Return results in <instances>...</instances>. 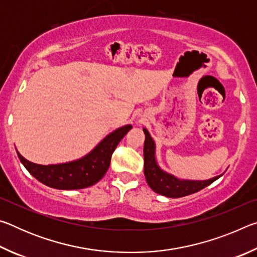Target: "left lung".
I'll return each instance as SVG.
<instances>
[{"mask_svg": "<svg viewBox=\"0 0 257 257\" xmlns=\"http://www.w3.org/2000/svg\"><path fill=\"white\" fill-rule=\"evenodd\" d=\"M145 134L144 143V175L149 186L156 194L163 195L165 197L178 198L187 195L194 194L196 191L205 188L212 182L219 179L223 175L213 177L207 180H190L179 179L171 173L162 170L156 161L155 151L156 145L154 139L146 128H143Z\"/></svg>", "mask_w": 257, "mask_h": 257, "instance_id": "8db88e82", "label": "left lung"}]
</instances>
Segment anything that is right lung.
Segmentation results:
<instances>
[{
	"label": "right lung",
	"instance_id": "1",
	"mask_svg": "<svg viewBox=\"0 0 257 257\" xmlns=\"http://www.w3.org/2000/svg\"><path fill=\"white\" fill-rule=\"evenodd\" d=\"M132 124H125L113 130L104 137L94 149L82 158L60 164L43 165L26 160L18 151V158L33 177L51 188L73 190L87 188L96 184L110 167L111 156L116 145L124 137Z\"/></svg>",
	"mask_w": 257,
	"mask_h": 257
}]
</instances>
